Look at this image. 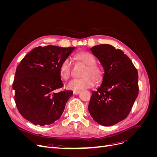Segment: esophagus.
<instances>
[{
    "label": "esophagus",
    "mask_w": 157,
    "mask_h": 157,
    "mask_svg": "<svg viewBox=\"0 0 157 157\" xmlns=\"http://www.w3.org/2000/svg\"><path fill=\"white\" fill-rule=\"evenodd\" d=\"M80 92V90H75V91H73V94L77 95V94H78Z\"/></svg>",
    "instance_id": "esophagus-1"
}]
</instances>
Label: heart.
Returning a JSON list of instances; mask_svg holds the SVG:
<instances>
[{"label": "heart", "mask_w": 157, "mask_h": 157, "mask_svg": "<svg viewBox=\"0 0 157 157\" xmlns=\"http://www.w3.org/2000/svg\"><path fill=\"white\" fill-rule=\"evenodd\" d=\"M75 59L87 65L82 78H74L67 84L68 89L80 90L90 88L96 84V80L100 81L103 78L102 69L96 65V60L94 56L87 52H80L75 55ZM71 73V60L65 58L59 66V75L64 80H67Z\"/></svg>", "instance_id": "b5f03b06"}]
</instances>
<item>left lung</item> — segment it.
<instances>
[{"instance_id": "8db88e82", "label": "left lung", "mask_w": 157, "mask_h": 157, "mask_svg": "<svg viewBox=\"0 0 157 157\" xmlns=\"http://www.w3.org/2000/svg\"><path fill=\"white\" fill-rule=\"evenodd\" d=\"M104 70L96 91L92 92L88 111L104 126H113L127 117L138 95V73L124 52L109 44L90 48Z\"/></svg>"}]
</instances>
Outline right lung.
<instances>
[{
	"instance_id": "obj_1",
	"label": "right lung",
	"mask_w": 157,
	"mask_h": 157,
	"mask_svg": "<svg viewBox=\"0 0 157 157\" xmlns=\"http://www.w3.org/2000/svg\"><path fill=\"white\" fill-rule=\"evenodd\" d=\"M74 49L39 46L29 52L17 67L12 85L16 107L22 117L33 124H51L62 115L73 92L54 91L63 86L60 64Z\"/></svg>"
}]
</instances>
